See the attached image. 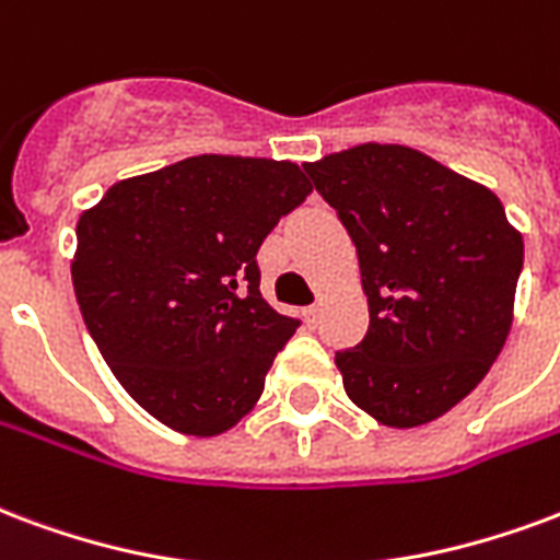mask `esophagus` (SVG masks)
Returning <instances> with one entry per match:
<instances>
[{
  "mask_svg": "<svg viewBox=\"0 0 560 560\" xmlns=\"http://www.w3.org/2000/svg\"><path fill=\"white\" fill-rule=\"evenodd\" d=\"M305 323H308V326H314V323H317V317H320V305H308V308H305Z\"/></svg>",
  "mask_w": 560,
  "mask_h": 560,
  "instance_id": "esophagus-1",
  "label": "esophagus"
}]
</instances>
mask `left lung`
<instances>
[{
  "instance_id": "left-lung-1",
  "label": "left lung",
  "mask_w": 560,
  "mask_h": 560,
  "mask_svg": "<svg viewBox=\"0 0 560 560\" xmlns=\"http://www.w3.org/2000/svg\"><path fill=\"white\" fill-rule=\"evenodd\" d=\"M305 172L353 240L371 314L335 355L343 392L383 428L436 421L508 341L523 234L492 189L407 144H355Z\"/></svg>"
}]
</instances>
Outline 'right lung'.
I'll return each mask as SVG.
<instances>
[{
  "label": "right lung",
  "mask_w": 560,
  "mask_h": 560,
  "mask_svg": "<svg viewBox=\"0 0 560 560\" xmlns=\"http://www.w3.org/2000/svg\"><path fill=\"white\" fill-rule=\"evenodd\" d=\"M312 192L291 160L201 153L112 184L77 222L82 320L124 392L165 428L248 416L300 323L260 296V243Z\"/></svg>",
  "instance_id": "1"
}]
</instances>
